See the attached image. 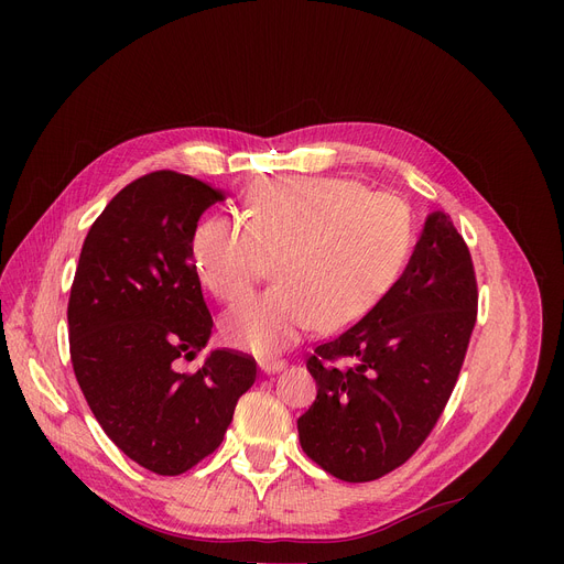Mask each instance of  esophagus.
<instances>
[{
    "label": "esophagus",
    "mask_w": 564,
    "mask_h": 564,
    "mask_svg": "<svg viewBox=\"0 0 564 564\" xmlns=\"http://www.w3.org/2000/svg\"><path fill=\"white\" fill-rule=\"evenodd\" d=\"M258 366L264 375H274V372H281L285 368V361L283 359H260Z\"/></svg>",
    "instance_id": "34e87169"
}]
</instances>
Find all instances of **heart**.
<instances>
[{
    "label": "heart",
    "mask_w": 564,
    "mask_h": 564,
    "mask_svg": "<svg viewBox=\"0 0 564 564\" xmlns=\"http://www.w3.org/2000/svg\"><path fill=\"white\" fill-rule=\"evenodd\" d=\"M411 251V215L391 194L347 177H274L249 194L242 217L210 215L192 235L203 288L232 302L276 260V288L242 300L221 319L228 345L267 357L319 324L340 332L393 288Z\"/></svg>",
    "instance_id": "heart-1"
}]
</instances>
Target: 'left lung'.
<instances>
[{
    "mask_svg": "<svg viewBox=\"0 0 564 564\" xmlns=\"http://www.w3.org/2000/svg\"><path fill=\"white\" fill-rule=\"evenodd\" d=\"M476 315L468 247L436 210L387 297L308 359L317 398L297 421L304 453L345 482L402 466L455 389Z\"/></svg>",
    "mask_w": 564,
    "mask_h": 564,
    "instance_id": "1",
    "label": "left lung"
}]
</instances>
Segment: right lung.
Masks as SVG:
<instances>
[{"label": "right lung", "mask_w": 564, "mask_h": 564, "mask_svg": "<svg viewBox=\"0 0 564 564\" xmlns=\"http://www.w3.org/2000/svg\"><path fill=\"white\" fill-rule=\"evenodd\" d=\"M226 194L192 175L155 171L118 192L88 230L68 302L70 359L105 434L139 466L181 476L215 453L256 361L215 349L192 235Z\"/></svg>", "instance_id": "right-lung-1"}]
</instances>
